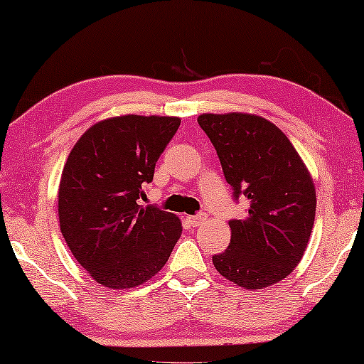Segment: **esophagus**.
Returning a JSON list of instances; mask_svg holds the SVG:
<instances>
[{
  "instance_id": "esophagus-1",
  "label": "esophagus",
  "mask_w": 364,
  "mask_h": 364,
  "mask_svg": "<svg viewBox=\"0 0 364 364\" xmlns=\"http://www.w3.org/2000/svg\"><path fill=\"white\" fill-rule=\"evenodd\" d=\"M187 220H188V223H191L192 227H198L203 220H205V217H203L202 213H198V215H188Z\"/></svg>"
}]
</instances>
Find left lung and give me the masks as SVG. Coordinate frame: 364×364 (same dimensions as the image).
Instances as JSON below:
<instances>
[{"instance_id": "left-lung-1", "label": "left lung", "mask_w": 364, "mask_h": 364, "mask_svg": "<svg viewBox=\"0 0 364 364\" xmlns=\"http://www.w3.org/2000/svg\"><path fill=\"white\" fill-rule=\"evenodd\" d=\"M235 198L248 213L230 220V245L212 262L223 278L262 290L282 282L300 263L310 240L316 191L310 171L285 134L265 117L247 112L200 114Z\"/></svg>"}]
</instances>
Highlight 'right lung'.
Listing matches in <instances>:
<instances>
[{
	"instance_id": "add662e5",
	"label": "right lung",
	"mask_w": 364,
	"mask_h": 364,
	"mask_svg": "<svg viewBox=\"0 0 364 364\" xmlns=\"http://www.w3.org/2000/svg\"><path fill=\"white\" fill-rule=\"evenodd\" d=\"M178 126L173 116L109 117L89 127L69 152L58 192L59 227L99 285H142L162 270L181 238V218L139 203L142 183L154 178Z\"/></svg>"
}]
</instances>
